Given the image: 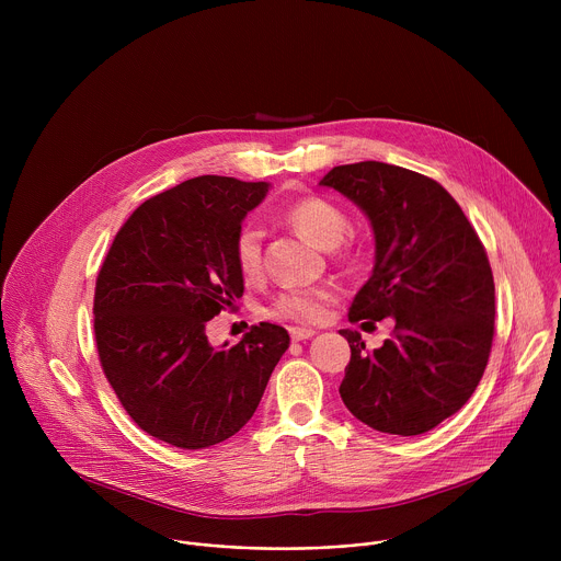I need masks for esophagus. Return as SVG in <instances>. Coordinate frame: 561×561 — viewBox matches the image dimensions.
<instances>
[{
    "instance_id": "esophagus-1",
    "label": "esophagus",
    "mask_w": 561,
    "mask_h": 561,
    "mask_svg": "<svg viewBox=\"0 0 561 561\" xmlns=\"http://www.w3.org/2000/svg\"><path fill=\"white\" fill-rule=\"evenodd\" d=\"M314 335H317V331H312V329H290L293 342H304V340H310Z\"/></svg>"
}]
</instances>
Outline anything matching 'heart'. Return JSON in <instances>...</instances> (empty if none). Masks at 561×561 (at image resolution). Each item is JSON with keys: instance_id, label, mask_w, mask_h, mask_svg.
<instances>
[{"instance_id": "b5f03b06", "label": "heart", "mask_w": 561, "mask_h": 561, "mask_svg": "<svg viewBox=\"0 0 561 561\" xmlns=\"http://www.w3.org/2000/svg\"><path fill=\"white\" fill-rule=\"evenodd\" d=\"M284 219L304 234L314 247L333 251L337 249L348 232L346 215L331 202L322 197H297L288 202L282 210ZM264 234L257 226H244L234 239V262L244 277H257L262 271ZM333 290L327 286L312 288H288L277 295L271 306V314L290 322H319L327 312Z\"/></svg>"}]
</instances>
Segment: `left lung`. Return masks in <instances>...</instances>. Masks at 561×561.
<instances>
[{"label": "left lung", "mask_w": 561, "mask_h": 561, "mask_svg": "<svg viewBox=\"0 0 561 561\" xmlns=\"http://www.w3.org/2000/svg\"><path fill=\"white\" fill-rule=\"evenodd\" d=\"M319 184L351 199L375 237L373 275L348 319L394 322L373 353L357 331H340L351 344L340 394L379 433H428L468 402L489 364L495 282L486 251L448 191L409 169L346 164Z\"/></svg>", "instance_id": "8db88e82"}]
</instances>
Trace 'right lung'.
<instances>
[{
	"label": "right lung",
	"instance_id": "obj_1",
	"mask_svg": "<svg viewBox=\"0 0 561 561\" xmlns=\"http://www.w3.org/2000/svg\"><path fill=\"white\" fill-rule=\"evenodd\" d=\"M268 182L202 175L146 199L119 228L95 288V342L133 422L171 446H215L247 426L288 331L262 322L215 348L206 324L244 293L234 239Z\"/></svg>",
	"mask_w": 561,
	"mask_h": 561
}]
</instances>
